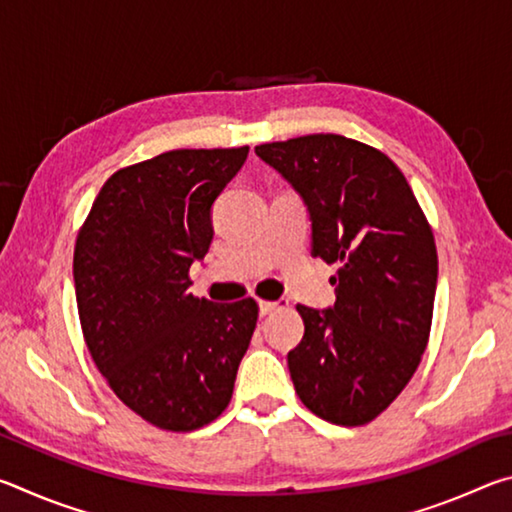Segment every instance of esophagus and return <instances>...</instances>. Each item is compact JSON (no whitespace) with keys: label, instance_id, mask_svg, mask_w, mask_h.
<instances>
[{"label":"esophagus","instance_id":"esophagus-1","mask_svg":"<svg viewBox=\"0 0 512 512\" xmlns=\"http://www.w3.org/2000/svg\"><path fill=\"white\" fill-rule=\"evenodd\" d=\"M280 307H284V302H275V300H259V314H262V316L273 314V311H277Z\"/></svg>","mask_w":512,"mask_h":512}]
</instances>
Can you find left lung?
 <instances>
[{"mask_svg": "<svg viewBox=\"0 0 512 512\" xmlns=\"http://www.w3.org/2000/svg\"><path fill=\"white\" fill-rule=\"evenodd\" d=\"M305 201L311 255L339 264L329 309L298 305L305 336L289 352L311 413L361 427L393 404L427 350L438 253L397 164L372 146L318 133L255 146Z\"/></svg>", "mask_w": 512, "mask_h": 512, "instance_id": "1", "label": "left lung"}]
</instances>
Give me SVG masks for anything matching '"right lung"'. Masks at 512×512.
I'll return each mask as SVG.
<instances>
[{
  "instance_id": "right-lung-1",
  "label": "right lung",
  "mask_w": 512,
  "mask_h": 512,
  "mask_svg": "<svg viewBox=\"0 0 512 512\" xmlns=\"http://www.w3.org/2000/svg\"><path fill=\"white\" fill-rule=\"evenodd\" d=\"M248 158L178 149L112 173L76 237L83 339L128 409L164 431H194L232 400L257 302L214 305L189 293L212 244V205Z\"/></svg>"
}]
</instances>
